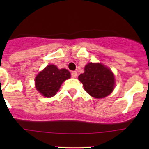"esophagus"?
Instances as JSON below:
<instances>
[{"label":"esophagus","instance_id":"esophagus-1","mask_svg":"<svg viewBox=\"0 0 149 149\" xmlns=\"http://www.w3.org/2000/svg\"><path fill=\"white\" fill-rule=\"evenodd\" d=\"M77 72H72V77H73V78H75V77H77Z\"/></svg>","mask_w":149,"mask_h":149}]
</instances>
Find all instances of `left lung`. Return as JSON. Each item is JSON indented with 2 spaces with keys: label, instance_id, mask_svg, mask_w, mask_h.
Returning a JSON list of instances; mask_svg holds the SVG:
<instances>
[{
  "label": "left lung",
  "instance_id": "8db88e82",
  "mask_svg": "<svg viewBox=\"0 0 149 149\" xmlns=\"http://www.w3.org/2000/svg\"><path fill=\"white\" fill-rule=\"evenodd\" d=\"M78 80L86 93L95 98L108 96L115 87L113 73L101 63H88L84 67V73L78 76Z\"/></svg>",
  "mask_w": 149,
  "mask_h": 149
}]
</instances>
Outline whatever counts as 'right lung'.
<instances>
[{
    "label": "right lung",
    "instance_id": "1",
    "mask_svg": "<svg viewBox=\"0 0 149 149\" xmlns=\"http://www.w3.org/2000/svg\"><path fill=\"white\" fill-rule=\"evenodd\" d=\"M70 77V72L65 68L59 69L56 65H48L36 77V88L43 96L51 98L58 92L61 84Z\"/></svg>",
    "mask_w": 149,
    "mask_h": 149
}]
</instances>
